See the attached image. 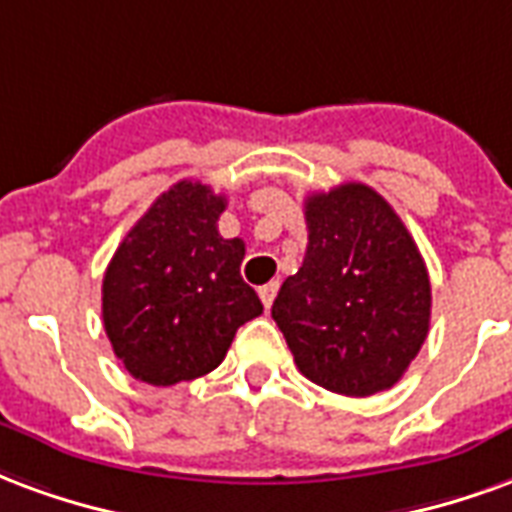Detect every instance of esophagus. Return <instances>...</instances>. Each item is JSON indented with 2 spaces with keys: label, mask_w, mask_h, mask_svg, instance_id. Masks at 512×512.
Returning a JSON list of instances; mask_svg holds the SVG:
<instances>
[{
  "label": "esophagus",
  "mask_w": 512,
  "mask_h": 512,
  "mask_svg": "<svg viewBox=\"0 0 512 512\" xmlns=\"http://www.w3.org/2000/svg\"><path fill=\"white\" fill-rule=\"evenodd\" d=\"M275 292H278V283H275V281L264 283V286H261V289H259V297H261V302H264V308H267V311H270V308H272Z\"/></svg>",
  "instance_id": "1"
}]
</instances>
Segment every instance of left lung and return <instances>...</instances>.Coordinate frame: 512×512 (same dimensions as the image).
I'll list each match as a JSON object with an SVG mask.
<instances>
[{"label": "left lung", "instance_id": "obj_1", "mask_svg": "<svg viewBox=\"0 0 512 512\" xmlns=\"http://www.w3.org/2000/svg\"><path fill=\"white\" fill-rule=\"evenodd\" d=\"M308 248L272 319L305 379L365 398L390 390L431 324V281L404 220L363 182L305 199Z\"/></svg>", "mask_w": 512, "mask_h": 512}]
</instances>
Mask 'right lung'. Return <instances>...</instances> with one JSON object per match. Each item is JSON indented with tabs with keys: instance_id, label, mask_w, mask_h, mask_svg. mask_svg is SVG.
<instances>
[{
	"instance_id": "right-lung-1",
	"label": "right lung",
	"mask_w": 512,
	"mask_h": 512,
	"mask_svg": "<svg viewBox=\"0 0 512 512\" xmlns=\"http://www.w3.org/2000/svg\"><path fill=\"white\" fill-rule=\"evenodd\" d=\"M226 196L182 179L160 193L103 275V327L130 376L155 387L215 371L264 308L240 264L245 242L218 231Z\"/></svg>"
}]
</instances>
